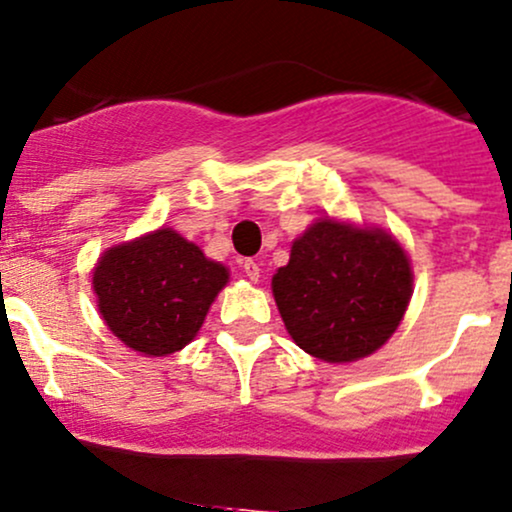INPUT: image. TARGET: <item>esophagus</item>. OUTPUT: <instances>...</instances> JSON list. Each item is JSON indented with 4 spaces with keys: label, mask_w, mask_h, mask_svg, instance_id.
Masks as SVG:
<instances>
[{
    "label": "esophagus",
    "mask_w": 512,
    "mask_h": 512,
    "mask_svg": "<svg viewBox=\"0 0 512 512\" xmlns=\"http://www.w3.org/2000/svg\"><path fill=\"white\" fill-rule=\"evenodd\" d=\"M243 272L250 282H257L260 279V265L255 260H243Z\"/></svg>",
    "instance_id": "1"
}]
</instances>
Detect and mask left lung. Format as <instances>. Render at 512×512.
Returning <instances> with one entry per match:
<instances>
[{
    "label": "left lung",
    "mask_w": 512,
    "mask_h": 512,
    "mask_svg": "<svg viewBox=\"0 0 512 512\" xmlns=\"http://www.w3.org/2000/svg\"><path fill=\"white\" fill-rule=\"evenodd\" d=\"M413 274L384 230L320 218L272 277L274 301L301 350L323 362L372 355L401 323Z\"/></svg>",
    "instance_id": "1"
}]
</instances>
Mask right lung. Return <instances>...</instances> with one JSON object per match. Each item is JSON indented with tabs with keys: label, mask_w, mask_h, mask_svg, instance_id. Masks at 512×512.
Wrapping results in <instances>:
<instances>
[{
	"label": "right lung",
	"mask_w": 512,
	"mask_h": 512,
	"mask_svg": "<svg viewBox=\"0 0 512 512\" xmlns=\"http://www.w3.org/2000/svg\"><path fill=\"white\" fill-rule=\"evenodd\" d=\"M99 311L116 338L165 357L194 340L228 269L172 228L111 247L94 269Z\"/></svg>",
	"instance_id": "1"
}]
</instances>
